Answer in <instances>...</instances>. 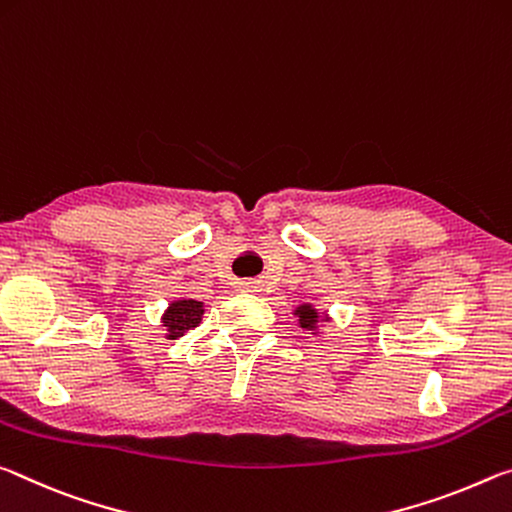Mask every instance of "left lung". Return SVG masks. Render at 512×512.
<instances>
[{
    "mask_svg": "<svg viewBox=\"0 0 512 512\" xmlns=\"http://www.w3.org/2000/svg\"><path fill=\"white\" fill-rule=\"evenodd\" d=\"M295 315L299 317L301 329H306V331H315L317 324H320V320H326V317L317 313V308H313L311 304H301L295 311Z\"/></svg>",
    "mask_w": 512,
    "mask_h": 512,
    "instance_id": "left-lung-1",
    "label": "left lung"
}]
</instances>
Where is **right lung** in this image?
<instances>
[{"label": "right lung", "mask_w": 512, "mask_h": 512, "mask_svg": "<svg viewBox=\"0 0 512 512\" xmlns=\"http://www.w3.org/2000/svg\"><path fill=\"white\" fill-rule=\"evenodd\" d=\"M201 315H204V304L197 299H177L167 306L163 313V326L167 335L165 338L177 340L183 333L195 329L201 322Z\"/></svg>", "instance_id": "add662e5"}]
</instances>
